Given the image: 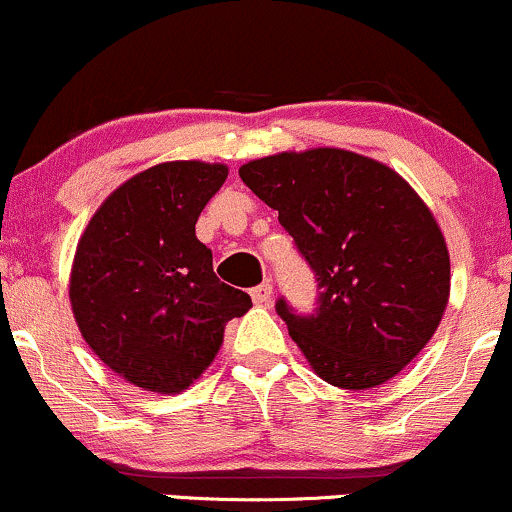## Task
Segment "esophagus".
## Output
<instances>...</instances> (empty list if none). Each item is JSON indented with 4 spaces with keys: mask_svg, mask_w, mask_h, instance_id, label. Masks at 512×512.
<instances>
[{
    "mask_svg": "<svg viewBox=\"0 0 512 512\" xmlns=\"http://www.w3.org/2000/svg\"><path fill=\"white\" fill-rule=\"evenodd\" d=\"M272 293H274V289H272V284H269V281L252 286V289H250V296H252V301H255V305H269V303H272Z\"/></svg>",
    "mask_w": 512,
    "mask_h": 512,
    "instance_id": "esophagus-1",
    "label": "esophagus"
}]
</instances>
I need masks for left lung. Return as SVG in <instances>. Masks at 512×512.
<instances>
[{
  "label": "left lung",
  "instance_id": "1",
  "mask_svg": "<svg viewBox=\"0 0 512 512\" xmlns=\"http://www.w3.org/2000/svg\"><path fill=\"white\" fill-rule=\"evenodd\" d=\"M313 269V313H276L322 380L383 385L419 354L450 296L436 219L392 168L344 149L276 154L240 166Z\"/></svg>",
  "mask_w": 512,
  "mask_h": 512
}]
</instances>
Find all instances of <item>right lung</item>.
<instances>
[{"label":"right lung","mask_w":512,"mask_h":512,"mask_svg":"<svg viewBox=\"0 0 512 512\" xmlns=\"http://www.w3.org/2000/svg\"><path fill=\"white\" fill-rule=\"evenodd\" d=\"M226 175L199 161L144 170L105 199L76 245L69 298L81 337L142 390L190 387L214 361L226 322L252 305L219 281L195 233Z\"/></svg>","instance_id":"1"}]
</instances>
